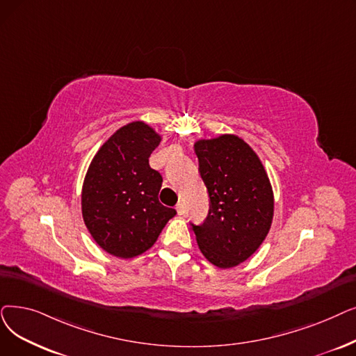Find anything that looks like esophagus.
I'll list each match as a JSON object with an SVG mask.
<instances>
[{"label":"esophagus","mask_w":356,"mask_h":356,"mask_svg":"<svg viewBox=\"0 0 356 356\" xmlns=\"http://www.w3.org/2000/svg\"><path fill=\"white\" fill-rule=\"evenodd\" d=\"M176 211H177L179 215H184V204H183V202H179V204L176 205Z\"/></svg>","instance_id":"1"}]
</instances>
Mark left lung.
I'll use <instances>...</instances> for the list:
<instances>
[{
    "instance_id": "left-lung-1",
    "label": "left lung",
    "mask_w": 356,
    "mask_h": 356,
    "mask_svg": "<svg viewBox=\"0 0 356 356\" xmlns=\"http://www.w3.org/2000/svg\"><path fill=\"white\" fill-rule=\"evenodd\" d=\"M195 152L209 197L204 222H191L197 245L215 266H237L269 233L273 193L268 175L256 152L236 135L197 141Z\"/></svg>"
}]
</instances>
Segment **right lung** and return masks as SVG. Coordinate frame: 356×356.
<instances>
[{
  "label": "right lung",
  "instance_id": "1",
  "mask_svg": "<svg viewBox=\"0 0 356 356\" xmlns=\"http://www.w3.org/2000/svg\"><path fill=\"white\" fill-rule=\"evenodd\" d=\"M160 135L144 122L128 123L92 159L83 184V218L103 250L129 259L156 243L176 211L160 204L161 175L149 167Z\"/></svg>",
  "mask_w": 356,
  "mask_h": 356
}]
</instances>
